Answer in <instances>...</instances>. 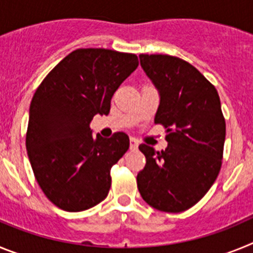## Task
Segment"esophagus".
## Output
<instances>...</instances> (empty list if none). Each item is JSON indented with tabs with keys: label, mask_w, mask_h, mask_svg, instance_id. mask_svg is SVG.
<instances>
[{
	"label": "esophagus",
	"mask_w": 253,
	"mask_h": 253,
	"mask_svg": "<svg viewBox=\"0 0 253 253\" xmlns=\"http://www.w3.org/2000/svg\"><path fill=\"white\" fill-rule=\"evenodd\" d=\"M138 140L135 139V138H130V149H133V151H135V149L138 148Z\"/></svg>",
	"instance_id": "34e87169"
}]
</instances>
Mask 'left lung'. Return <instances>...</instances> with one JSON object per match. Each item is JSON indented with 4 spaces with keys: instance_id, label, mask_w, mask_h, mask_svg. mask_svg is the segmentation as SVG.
Masks as SVG:
<instances>
[{
    "instance_id": "left-lung-1",
    "label": "left lung",
    "mask_w": 253,
    "mask_h": 253,
    "mask_svg": "<svg viewBox=\"0 0 253 253\" xmlns=\"http://www.w3.org/2000/svg\"><path fill=\"white\" fill-rule=\"evenodd\" d=\"M140 66L160 93L156 124L166 128L165 151L140 144L146 166L137 176L143 200L180 213L208 193L222 166L225 120L215 87L185 60L140 54Z\"/></svg>"
}]
</instances>
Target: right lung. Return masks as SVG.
I'll return each mask as SVG.
<instances>
[{
  "label": "right lung",
  "mask_w": 253,
  "mask_h": 253,
  "mask_svg": "<svg viewBox=\"0 0 253 253\" xmlns=\"http://www.w3.org/2000/svg\"><path fill=\"white\" fill-rule=\"evenodd\" d=\"M138 58L102 48L77 49L48 73L29 110L26 151L46 198L67 211L101 203L110 169L129 148V137L92 134L96 114L107 115L114 92L137 69Z\"/></svg>",
  "instance_id": "obj_1"
}]
</instances>
